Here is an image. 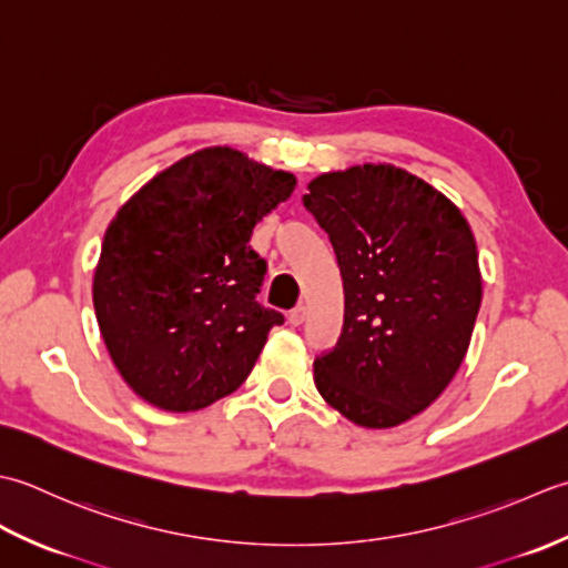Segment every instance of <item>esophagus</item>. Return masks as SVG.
Wrapping results in <instances>:
<instances>
[{
	"instance_id": "1",
	"label": "esophagus",
	"mask_w": 568,
	"mask_h": 568,
	"mask_svg": "<svg viewBox=\"0 0 568 568\" xmlns=\"http://www.w3.org/2000/svg\"><path fill=\"white\" fill-rule=\"evenodd\" d=\"M306 314H308V308L301 304V306H296L292 314H288V323H292V326H301V323L306 321Z\"/></svg>"
}]
</instances>
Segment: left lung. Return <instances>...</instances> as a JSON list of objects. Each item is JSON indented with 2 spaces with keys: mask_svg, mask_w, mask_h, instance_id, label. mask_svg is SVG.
<instances>
[{
  "mask_svg": "<svg viewBox=\"0 0 568 568\" xmlns=\"http://www.w3.org/2000/svg\"><path fill=\"white\" fill-rule=\"evenodd\" d=\"M304 205L326 230L345 292L343 333L316 357L321 397L365 429H392L442 397L483 298L473 230L432 183L395 164L321 173Z\"/></svg>",
  "mask_w": 568,
  "mask_h": 568,
  "instance_id": "left-lung-1",
  "label": "left lung"
}]
</instances>
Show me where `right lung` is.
Masks as SVG:
<instances>
[{"label": "right lung", "mask_w": 568, "mask_h": 568, "mask_svg": "<svg viewBox=\"0 0 568 568\" xmlns=\"http://www.w3.org/2000/svg\"><path fill=\"white\" fill-rule=\"evenodd\" d=\"M294 189V173L205 146L159 171L112 217L92 304L134 395L164 412H195L247 379L284 323L254 301L267 262L250 237Z\"/></svg>", "instance_id": "1"}]
</instances>
